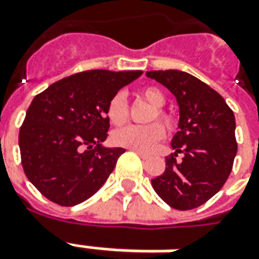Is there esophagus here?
Returning a JSON list of instances; mask_svg holds the SVG:
<instances>
[{"mask_svg": "<svg viewBox=\"0 0 259 259\" xmlns=\"http://www.w3.org/2000/svg\"><path fill=\"white\" fill-rule=\"evenodd\" d=\"M133 152H135V153H137V154H139V156H140V157H142V159H143V160L149 159V154H147V153L139 152V150H133Z\"/></svg>", "mask_w": 259, "mask_h": 259, "instance_id": "obj_1", "label": "esophagus"}]
</instances>
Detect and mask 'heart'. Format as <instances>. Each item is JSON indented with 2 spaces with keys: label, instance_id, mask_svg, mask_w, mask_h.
I'll use <instances>...</instances> for the list:
<instances>
[{
  "label": "heart",
  "instance_id": "b5f03b06",
  "mask_svg": "<svg viewBox=\"0 0 259 259\" xmlns=\"http://www.w3.org/2000/svg\"><path fill=\"white\" fill-rule=\"evenodd\" d=\"M140 96L146 102H149L154 109L150 112L147 117L149 122L153 120H161L167 127H171L174 124L173 116L163 109V105L166 103V95L156 86H147L140 91ZM107 119L113 126H123L129 120V103L126 99V95L123 92H117L109 100L106 109ZM164 137V127L159 122L149 123L143 126H127L123 129L116 130L113 133V142L117 146L139 150V152H149L152 150L156 144Z\"/></svg>",
  "mask_w": 259,
  "mask_h": 259
}]
</instances>
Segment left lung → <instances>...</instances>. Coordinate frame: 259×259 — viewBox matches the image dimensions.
Wrapping results in <instances>:
<instances>
[{
	"label": "left lung",
	"mask_w": 259,
	"mask_h": 259,
	"mask_svg": "<svg viewBox=\"0 0 259 259\" xmlns=\"http://www.w3.org/2000/svg\"><path fill=\"white\" fill-rule=\"evenodd\" d=\"M146 75L166 86L180 107L174 153L166 157L164 173L152 180L153 189L176 210H193L215 196L233 170L235 117L220 93L190 73L170 69Z\"/></svg>",
	"instance_id": "left-lung-1"
}]
</instances>
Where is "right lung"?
<instances>
[{
	"label": "right lung",
	"mask_w": 259,
	"mask_h": 259,
	"mask_svg": "<svg viewBox=\"0 0 259 259\" xmlns=\"http://www.w3.org/2000/svg\"><path fill=\"white\" fill-rule=\"evenodd\" d=\"M143 72H79L36 95L19 129L21 163L28 180L52 203L72 207L92 197L124 153L103 147L106 109L117 91Z\"/></svg>",
	"instance_id": "add662e5"
}]
</instances>
